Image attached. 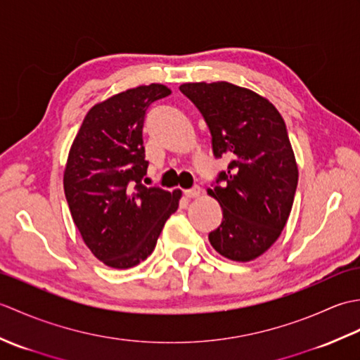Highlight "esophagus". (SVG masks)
Segmentation results:
<instances>
[{
  "label": "esophagus",
  "mask_w": 360,
  "mask_h": 360,
  "mask_svg": "<svg viewBox=\"0 0 360 360\" xmlns=\"http://www.w3.org/2000/svg\"><path fill=\"white\" fill-rule=\"evenodd\" d=\"M200 195H201V187H198V186L188 188V190H184L186 198H198Z\"/></svg>",
  "instance_id": "obj_1"
}]
</instances>
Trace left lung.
<instances>
[{
  "mask_svg": "<svg viewBox=\"0 0 360 360\" xmlns=\"http://www.w3.org/2000/svg\"><path fill=\"white\" fill-rule=\"evenodd\" d=\"M179 89L202 114L213 156L231 159L207 188L223 209L209 241L233 262L255 259L285 229L297 190L285 120L267 98L232 83H184Z\"/></svg>",
  "mask_w": 360,
  "mask_h": 360,
  "instance_id": "1",
  "label": "left lung"
}]
</instances>
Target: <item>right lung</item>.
I'll use <instances>...</instances> for the list:
<instances>
[{
	"label": "right lung",
	"instance_id": "add662e5",
	"mask_svg": "<svg viewBox=\"0 0 360 360\" xmlns=\"http://www.w3.org/2000/svg\"><path fill=\"white\" fill-rule=\"evenodd\" d=\"M170 94L151 83L106 98L88 111L71 145L63 178L68 205L89 250L114 269L143 262L178 210L181 190L142 184L145 114Z\"/></svg>",
	"mask_w": 360,
	"mask_h": 360
}]
</instances>
